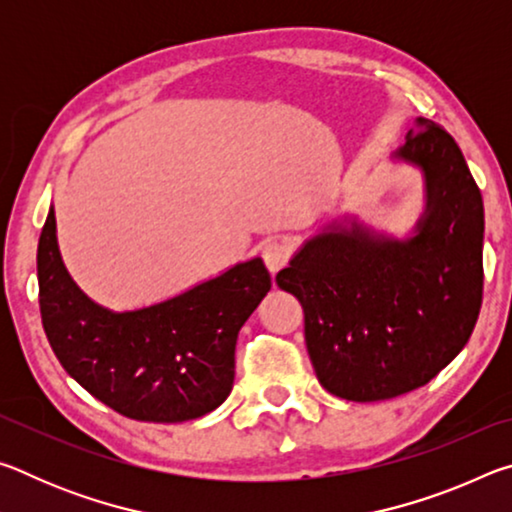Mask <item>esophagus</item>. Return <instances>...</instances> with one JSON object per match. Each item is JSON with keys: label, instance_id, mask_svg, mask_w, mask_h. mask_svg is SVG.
<instances>
[{"label": "esophagus", "instance_id": "34e87169", "mask_svg": "<svg viewBox=\"0 0 512 512\" xmlns=\"http://www.w3.org/2000/svg\"><path fill=\"white\" fill-rule=\"evenodd\" d=\"M262 259L268 271L275 275L289 262V246L282 244V241H268V244H264L262 248Z\"/></svg>", "mask_w": 512, "mask_h": 512}]
</instances>
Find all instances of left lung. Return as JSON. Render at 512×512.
Here are the masks:
<instances>
[{"label":"left lung","mask_w":512,"mask_h":512,"mask_svg":"<svg viewBox=\"0 0 512 512\" xmlns=\"http://www.w3.org/2000/svg\"><path fill=\"white\" fill-rule=\"evenodd\" d=\"M424 131L393 151L422 176V214L406 237L357 214L302 241L277 287L305 309L316 377L348 402L415 391L470 341L483 296V198L454 137Z\"/></svg>","instance_id":"1"}]
</instances>
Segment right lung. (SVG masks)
<instances>
[{
	"label": "right lung",
	"mask_w": 512,
	"mask_h": 512,
	"mask_svg": "<svg viewBox=\"0 0 512 512\" xmlns=\"http://www.w3.org/2000/svg\"><path fill=\"white\" fill-rule=\"evenodd\" d=\"M38 284L42 327L67 375L126 418L176 424L203 418L230 395L239 329L271 275L262 257H250L153 305L108 309L69 275L51 205Z\"/></svg>",
	"instance_id": "add662e5"
}]
</instances>
